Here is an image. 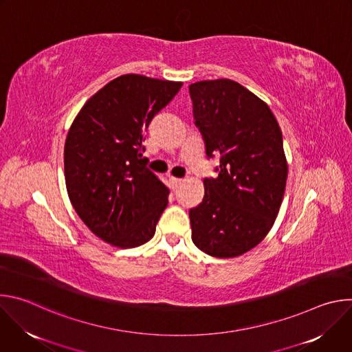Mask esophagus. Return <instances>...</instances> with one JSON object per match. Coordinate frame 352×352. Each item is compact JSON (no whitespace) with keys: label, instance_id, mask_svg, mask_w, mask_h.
<instances>
[{"label":"esophagus","instance_id":"esophagus-1","mask_svg":"<svg viewBox=\"0 0 352 352\" xmlns=\"http://www.w3.org/2000/svg\"><path fill=\"white\" fill-rule=\"evenodd\" d=\"M170 181H171V185H173V189H177L181 184H182V178H177V177H170Z\"/></svg>","mask_w":352,"mask_h":352}]
</instances>
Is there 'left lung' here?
Masks as SVG:
<instances>
[{
    "label": "left lung",
    "instance_id": "8db88e82",
    "mask_svg": "<svg viewBox=\"0 0 352 352\" xmlns=\"http://www.w3.org/2000/svg\"><path fill=\"white\" fill-rule=\"evenodd\" d=\"M193 120L206 155H220L217 178H205L202 204L189 210L192 241L214 258L255 248L278 214L288 166L283 133L269 106L231 79L189 86Z\"/></svg>",
    "mask_w": 352,
    "mask_h": 352
}]
</instances>
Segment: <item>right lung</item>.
Instances as JSON below:
<instances>
[{"label":"right lung","mask_w":352,"mask_h":352,"mask_svg":"<svg viewBox=\"0 0 352 352\" xmlns=\"http://www.w3.org/2000/svg\"><path fill=\"white\" fill-rule=\"evenodd\" d=\"M182 83L128 74L93 94L74 120L64 147L71 204L87 228L118 248L152 239L168 188L150 171L144 133Z\"/></svg>","instance_id":"right-lung-1"}]
</instances>
